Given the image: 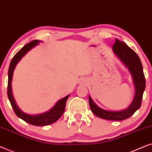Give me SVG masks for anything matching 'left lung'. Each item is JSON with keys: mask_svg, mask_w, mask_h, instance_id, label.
Masks as SVG:
<instances>
[{"mask_svg": "<svg viewBox=\"0 0 152 152\" xmlns=\"http://www.w3.org/2000/svg\"><path fill=\"white\" fill-rule=\"evenodd\" d=\"M113 50L120 60L128 66L133 76L135 85V93L134 99L129 107L122 111H108L99 108L89 96V104L92 112L97 117L108 120L120 121L128 119L142 104V95L145 89V77L143 73L142 65L140 60L134 50L126 45L124 42L115 39Z\"/></svg>", "mask_w": 152, "mask_h": 152, "instance_id": "obj_1", "label": "left lung"}]
</instances>
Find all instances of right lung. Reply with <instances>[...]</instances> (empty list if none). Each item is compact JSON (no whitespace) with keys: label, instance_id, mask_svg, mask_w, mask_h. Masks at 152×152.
<instances>
[{"label":"right lung","instance_id":"obj_1","mask_svg":"<svg viewBox=\"0 0 152 152\" xmlns=\"http://www.w3.org/2000/svg\"><path fill=\"white\" fill-rule=\"evenodd\" d=\"M38 42H39L38 40H33L30 43L26 44L21 50H19L16 53V55L12 59L10 64L9 70H8L7 96L10 102V104H11V106L12 107L14 112L19 118L22 119L25 122L29 123L30 124L35 125V126H46V125H49L56 122V121L59 120V118H60V117L62 116L64 112L66 100L68 99L69 95L58 101L57 104L53 106V108H51V110L48 111V112L38 115H29L21 112L16 105L15 99H14L12 96L11 88V83L12 79L14 69H15L18 62L21 59V58L25 55L28 50H30L32 47L37 45Z\"/></svg>","mask_w":152,"mask_h":152}]
</instances>
